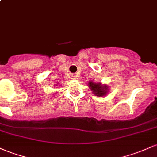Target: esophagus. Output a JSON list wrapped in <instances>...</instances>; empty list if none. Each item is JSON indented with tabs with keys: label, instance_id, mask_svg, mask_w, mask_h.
Returning <instances> with one entry per match:
<instances>
[{
	"label": "esophagus",
	"instance_id": "1",
	"mask_svg": "<svg viewBox=\"0 0 157 157\" xmlns=\"http://www.w3.org/2000/svg\"><path fill=\"white\" fill-rule=\"evenodd\" d=\"M72 79H75V76H74V75H72Z\"/></svg>",
	"mask_w": 157,
	"mask_h": 157
}]
</instances>
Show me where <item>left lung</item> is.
I'll return each instance as SVG.
<instances>
[{
    "mask_svg": "<svg viewBox=\"0 0 157 157\" xmlns=\"http://www.w3.org/2000/svg\"><path fill=\"white\" fill-rule=\"evenodd\" d=\"M89 87L92 91L93 94L98 97H102L106 95L109 91V87L106 85H102L101 83H96L93 81L89 82Z\"/></svg>",
    "mask_w": 157,
    "mask_h": 157,
    "instance_id": "left-lung-1",
    "label": "left lung"
}]
</instances>
